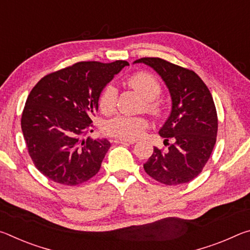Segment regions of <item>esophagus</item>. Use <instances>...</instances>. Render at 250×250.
<instances>
[{
	"instance_id": "esophagus-1",
	"label": "esophagus",
	"mask_w": 250,
	"mask_h": 250,
	"mask_svg": "<svg viewBox=\"0 0 250 250\" xmlns=\"http://www.w3.org/2000/svg\"><path fill=\"white\" fill-rule=\"evenodd\" d=\"M116 143H121V145H134L135 140H128V139H121V138H118L115 140Z\"/></svg>"
}]
</instances>
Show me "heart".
<instances>
[{
  "label": "heart",
  "mask_w": 250,
  "mask_h": 250,
  "mask_svg": "<svg viewBox=\"0 0 250 250\" xmlns=\"http://www.w3.org/2000/svg\"><path fill=\"white\" fill-rule=\"evenodd\" d=\"M128 84L134 91H137L146 101V109L147 111L158 115L160 105L155 99L160 96L161 86L153 75L146 71H140L128 79ZM118 90L113 84H108L101 92L100 107L104 112H111L116 107ZM147 120L142 117L118 116L109 120L104 125L108 134L115 135L122 139H135L143 133L146 129Z\"/></svg>",
  "instance_id": "1"
}]
</instances>
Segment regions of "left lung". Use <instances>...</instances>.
<instances>
[{"label": "left lung", "instance_id": "left-lung-1", "mask_svg": "<svg viewBox=\"0 0 250 250\" xmlns=\"http://www.w3.org/2000/svg\"><path fill=\"white\" fill-rule=\"evenodd\" d=\"M134 62L153 68L166 83L172 99L170 117L159 131L166 138L167 149L154 146L153 154L143 164L145 171L164 185L188 183L202 172L216 142L218 120L213 97L191 69L159 57Z\"/></svg>", "mask_w": 250, "mask_h": 250}]
</instances>
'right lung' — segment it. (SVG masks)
<instances>
[{
    "instance_id": "obj_1",
    "label": "right lung",
    "mask_w": 250,
    "mask_h": 250,
    "mask_svg": "<svg viewBox=\"0 0 250 250\" xmlns=\"http://www.w3.org/2000/svg\"><path fill=\"white\" fill-rule=\"evenodd\" d=\"M126 65L125 61L79 62L34 86L21 125L34 166L47 179L74 186L99 172L110 142L83 137L92 128L101 91Z\"/></svg>"
}]
</instances>
